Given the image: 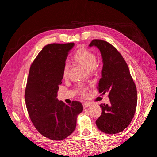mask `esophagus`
<instances>
[{
    "label": "esophagus",
    "instance_id": "1",
    "mask_svg": "<svg viewBox=\"0 0 157 157\" xmlns=\"http://www.w3.org/2000/svg\"><path fill=\"white\" fill-rule=\"evenodd\" d=\"M82 105H83L84 108H87L90 106V103L88 102H86V103H83Z\"/></svg>",
    "mask_w": 157,
    "mask_h": 157
}]
</instances>
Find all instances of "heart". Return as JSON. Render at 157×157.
<instances>
[{
	"label": "heart",
	"mask_w": 157,
	"mask_h": 157,
	"mask_svg": "<svg viewBox=\"0 0 157 157\" xmlns=\"http://www.w3.org/2000/svg\"><path fill=\"white\" fill-rule=\"evenodd\" d=\"M74 59L80 63L82 66L86 69L87 71H92L96 64V56L95 55L93 52L90 51L87 48H85L84 46H82L76 50L73 55ZM69 63L66 62L63 68V77L66 78L69 75ZM80 92L83 94H86V92L83 88H79Z\"/></svg>",
	"instance_id": "1"
}]
</instances>
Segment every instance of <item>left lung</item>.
Instances as JSON below:
<instances>
[{
	"mask_svg": "<svg viewBox=\"0 0 157 157\" xmlns=\"http://www.w3.org/2000/svg\"><path fill=\"white\" fill-rule=\"evenodd\" d=\"M96 46L103 59L101 77L98 89L99 93L109 92V104L99 105L101 115L96 120L99 130L108 134L119 133L126 128L136 112L137 94L129 68L115 47L102 40L94 39L89 46Z\"/></svg>",
	"mask_w": 157,
	"mask_h": 157,
	"instance_id": "left-lung-1",
	"label": "left lung"
}]
</instances>
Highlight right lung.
<instances>
[{"label": "right lung", "instance_id": "obj_1", "mask_svg": "<svg viewBox=\"0 0 157 157\" xmlns=\"http://www.w3.org/2000/svg\"><path fill=\"white\" fill-rule=\"evenodd\" d=\"M73 42L45 46L32 63L27 82L25 100L31 121L40 134L62 140L76 128L82 103L67 105L56 98L63 79V68Z\"/></svg>", "mask_w": 157, "mask_h": 157}]
</instances>
